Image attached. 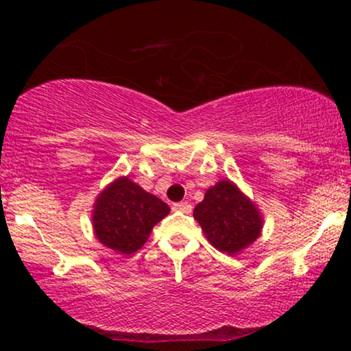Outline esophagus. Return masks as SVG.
I'll list each match as a JSON object with an SVG mask.
<instances>
[{
  "label": "esophagus",
  "instance_id": "obj_1",
  "mask_svg": "<svg viewBox=\"0 0 351 351\" xmlns=\"http://www.w3.org/2000/svg\"><path fill=\"white\" fill-rule=\"evenodd\" d=\"M191 204L186 203V201H181V203H175L173 204V209L175 211H181V213H191Z\"/></svg>",
  "mask_w": 351,
  "mask_h": 351
}]
</instances>
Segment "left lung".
<instances>
[{"label":"left lung","instance_id":"obj_1","mask_svg":"<svg viewBox=\"0 0 351 351\" xmlns=\"http://www.w3.org/2000/svg\"><path fill=\"white\" fill-rule=\"evenodd\" d=\"M193 215L209 243L229 256L254 243L263 229L259 211L231 181L209 188Z\"/></svg>","mask_w":351,"mask_h":351}]
</instances>
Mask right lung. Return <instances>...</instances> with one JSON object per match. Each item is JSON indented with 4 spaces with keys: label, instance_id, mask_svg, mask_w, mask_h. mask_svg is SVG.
<instances>
[{
    "label": "right lung",
    "instance_id": "add662e5",
    "mask_svg": "<svg viewBox=\"0 0 351 351\" xmlns=\"http://www.w3.org/2000/svg\"><path fill=\"white\" fill-rule=\"evenodd\" d=\"M168 213L170 208L162 199L128 178H119L95 201L94 231L107 247L134 254Z\"/></svg>",
    "mask_w": 351,
    "mask_h": 351
}]
</instances>
